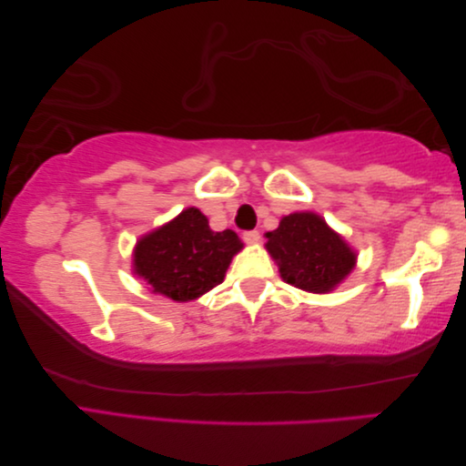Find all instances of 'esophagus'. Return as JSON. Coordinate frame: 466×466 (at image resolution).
Wrapping results in <instances>:
<instances>
[{
  "mask_svg": "<svg viewBox=\"0 0 466 466\" xmlns=\"http://www.w3.org/2000/svg\"><path fill=\"white\" fill-rule=\"evenodd\" d=\"M242 238L246 244H258L260 242V232L258 230H248L242 234Z\"/></svg>",
  "mask_w": 466,
  "mask_h": 466,
  "instance_id": "obj_1",
  "label": "esophagus"
}]
</instances>
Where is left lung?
Returning <instances> with one entry per match:
<instances>
[{
    "label": "left lung",
    "instance_id": "left-lung-1",
    "mask_svg": "<svg viewBox=\"0 0 466 466\" xmlns=\"http://www.w3.org/2000/svg\"><path fill=\"white\" fill-rule=\"evenodd\" d=\"M266 238L282 280L306 292L334 290L356 264V252L314 212L284 216Z\"/></svg>",
    "mask_w": 466,
    "mask_h": 466
}]
</instances>
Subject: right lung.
<instances>
[{"instance_id": "1", "label": "right lung", "mask_w": 466, "mask_h": 466, "mask_svg": "<svg viewBox=\"0 0 466 466\" xmlns=\"http://www.w3.org/2000/svg\"><path fill=\"white\" fill-rule=\"evenodd\" d=\"M242 246L238 234L214 232L198 208H186L172 222L137 240L134 272L152 292L176 302L196 300L224 280Z\"/></svg>"}]
</instances>
